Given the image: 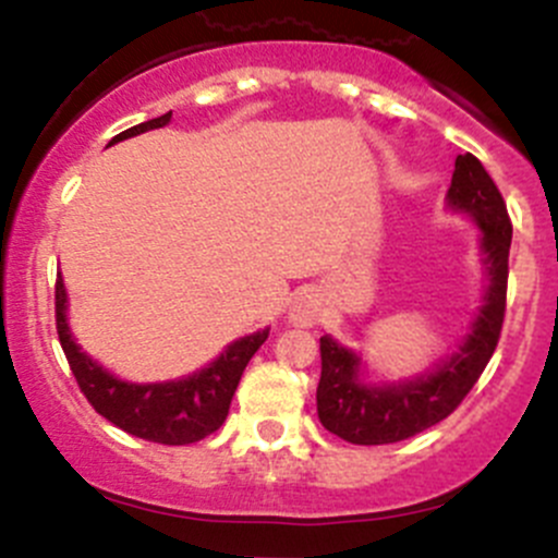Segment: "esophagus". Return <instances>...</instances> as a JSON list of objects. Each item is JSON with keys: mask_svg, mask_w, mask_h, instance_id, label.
I'll return each mask as SVG.
<instances>
[{"mask_svg": "<svg viewBox=\"0 0 558 558\" xmlns=\"http://www.w3.org/2000/svg\"><path fill=\"white\" fill-rule=\"evenodd\" d=\"M322 318V302L313 294H300L289 307V322L294 327H313Z\"/></svg>", "mask_w": 558, "mask_h": 558, "instance_id": "34e87169", "label": "esophagus"}]
</instances>
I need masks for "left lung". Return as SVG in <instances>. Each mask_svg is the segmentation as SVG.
Returning <instances> with one entry per match:
<instances>
[{"label": "left lung", "mask_w": 558, "mask_h": 558, "mask_svg": "<svg viewBox=\"0 0 558 558\" xmlns=\"http://www.w3.org/2000/svg\"><path fill=\"white\" fill-rule=\"evenodd\" d=\"M447 209L474 220L485 269L480 307L458 349L416 376L371 381L360 351L338 343L332 335L322 338L318 420L329 434L351 445H392L441 423L477 384L499 343L512 226L499 187L474 155L456 158Z\"/></svg>", "instance_id": "8db88e82"}]
</instances>
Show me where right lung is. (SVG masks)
Segmentation results:
<instances>
[{
  "label": "right lung",
  "instance_id": "1",
  "mask_svg": "<svg viewBox=\"0 0 558 558\" xmlns=\"http://www.w3.org/2000/svg\"><path fill=\"white\" fill-rule=\"evenodd\" d=\"M169 122L171 111L113 135L108 147L124 142V138H133V135L147 133V130L166 128ZM57 332L64 356L70 362V371H73L81 392L95 405L97 414H102L108 423L122 428L124 434L138 436V439L158 441V445H193V441H202L204 436L215 434L226 423L242 371L251 362V356L262 349L269 327L231 340L213 362L182 378L147 384L124 381V378L113 376L108 367H102L100 362L92 360L75 343L68 324V289H64L62 275H57Z\"/></svg>",
  "mask_w": 558,
  "mask_h": 558
}]
</instances>
